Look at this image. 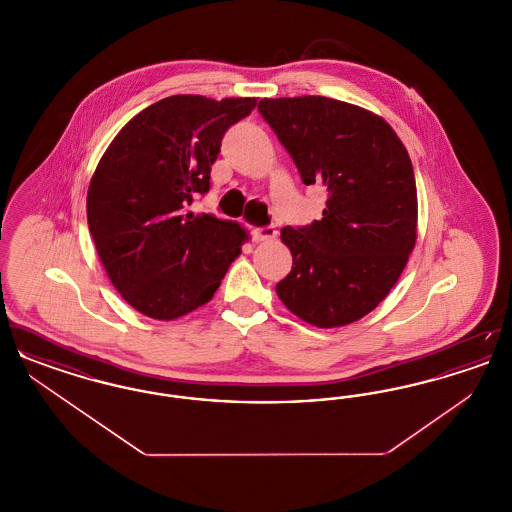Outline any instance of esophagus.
Listing matches in <instances>:
<instances>
[{
	"mask_svg": "<svg viewBox=\"0 0 512 512\" xmlns=\"http://www.w3.org/2000/svg\"><path fill=\"white\" fill-rule=\"evenodd\" d=\"M251 238L255 244H261V242H270L276 238V228L274 226H265V228H255L251 230Z\"/></svg>",
	"mask_w": 512,
	"mask_h": 512,
	"instance_id": "esophagus-1",
	"label": "esophagus"
}]
</instances>
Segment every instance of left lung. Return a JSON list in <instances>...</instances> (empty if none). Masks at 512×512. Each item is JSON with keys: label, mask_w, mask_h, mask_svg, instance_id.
Returning <instances> with one entry per match:
<instances>
[{"label": "left lung", "mask_w": 512, "mask_h": 512, "mask_svg": "<svg viewBox=\"0 0 512 512\" xmlns=\"http://www.w3.org/2000/svg\"><path fill=\"white\" fill-rule=\"evenodd\" d=\"M259 113L292 155L301 180L328 192L322 219L282 228L293 267L276 293L313 326L351 324L384 301L414 249L411 157L388 122L345 101L265 98Z\"/></svg>", "instance_id": "1"}]
</instances>
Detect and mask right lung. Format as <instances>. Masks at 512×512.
I'll use <instances>...</instances> for the list:
<instances>
[{
  "label": "right lung",
  "instance_id": "obj_1",
  "mask_svg": "<svg viewBox=\"0 0 512 512\" xmlns=\"http://www.w3.org/2000/svg\"><path fill=\"white\" fill-rule=\"evenodd\" d=\"M257 98L171 96L149 105L109 144L86 197L101 265L142 315L174 320L213 299L242 253L247 232L232 220L188 211L209 192L224 132Z\"/></svg>",
  "mask_w": 512,
  "mask_h": 512
}]
</instances>
